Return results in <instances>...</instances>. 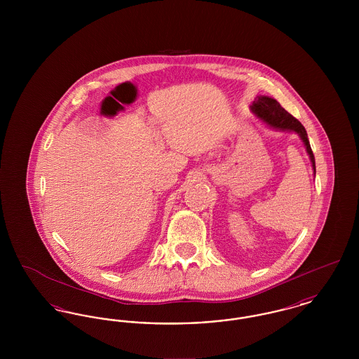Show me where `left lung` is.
<instances>
[{"mask_svg":"<svg viewBox=\"0 0 359 359\" xmlns=\"http://www.w3.org/2000/svg\"><path fill=\"white\" fill-rule=\"evenodd\" d=\"M252 110L261 120L265 121L272 128L280 129V130H292L302 137V140L307 148L309 158L312 161L313 172L316 173L315 171V156H313V152L309 145L307 132H306L304 126L300 123V121L296 120L284 107H281L280 103L269 97H258V100L253 102Z\"/></svg>","mask_w":359,"mask_h":359,"instance_id":"obj_1","label":"left lung"}]
</instances>
